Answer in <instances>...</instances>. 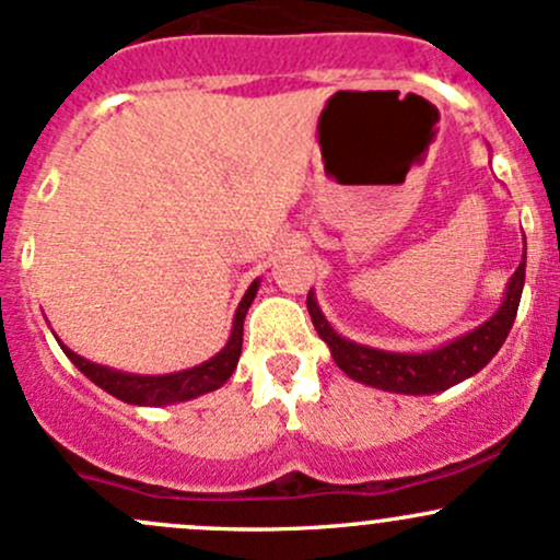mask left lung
<instances>
[{"label":"left lung","mask_w":560,"mask_h":560,"mask_svg":"<svg viewBox=\"0 0 560 560\" xmlns=\"http://www.w3.org/2000/svg\"><path fill=\"white\" fill-rule=\"evenodd\" d=\"M524 279L526 252L521 266L515 268L513 279H510L502 308L497 311L487 324L472 329L470 335L459 337V340H454L450 346L439 350H430V353H385V350L355 346V342L346 340V337H340L329 327L327 318L322 316V311H318L316 300H313L311 294L308 313L318 337L329 346L335 364L340 366L348 377H353L355 383H366L380 390L425 396V393H439L463 383L465 377L483 370V366L494 359V353L502 348V342H505L510 327H513L515 313H518Z\"/></svg>","instance_id":"1"}]
</instances>
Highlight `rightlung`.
Masks as SVG:
<instances>
[{"mask_svg":"<svg viewBox=\"0 0 560 560\" xmlns=\"http://www.w3.org/2000/svg\"><path fill=\"white\" fill-rule=\"evenodd\" d=\"M257 294V281L249 287L247 294L242 298L236 308V318H233V331L229 346L220 350L218 355L205 364L194 366V370L177 372V374H162V377H135V374H121L106 366H97L92 361L82 359L73 350L66 346L63 353L77 364L79 372H84L95 385H101L103 390H108L110 396L121 398L127 404H149V407H164V404L175 401H188V398L201 396V393H210L225 383L231 377L233 370L238 364V355H242V340H244V316H247L252 300Z\"/></svg>","mask_w":560,"mask_h":560,"instance_id":"add662e5","label":"right lung"}]
</instances>
